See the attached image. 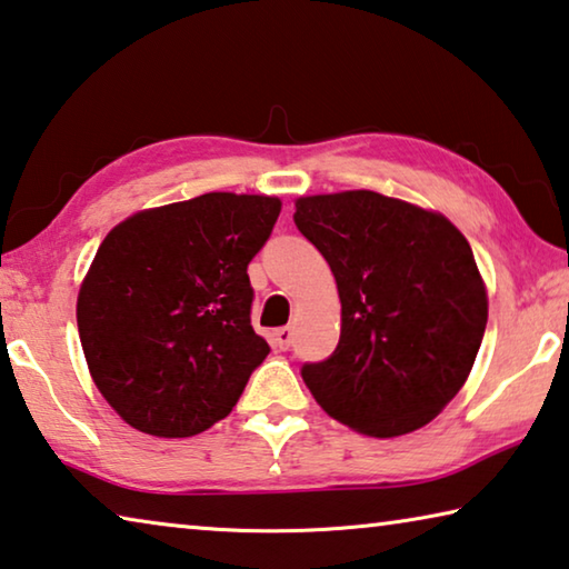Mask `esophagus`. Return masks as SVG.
<instances>
[{"mask_svg":"<svg viewBox=\"0 0 569 569\" xmlns=\"http://www.w3.org/2000/svg\"><path fill=\"white\" fill-rule=\"evenodd\" d=\"M272 346L277 350H290L292 346V330L290 328H279L272 332Z\"/></svg>","mask_w":569,"mask_h":569,"instance_id":"obj_1","label":"esophagus"}]
</instances>
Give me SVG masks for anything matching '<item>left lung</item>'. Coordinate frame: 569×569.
I'll use <instances>...</instances> for the list:
<instances>
[{
	"instance_id": "1",
	"label": "left lung",
	"mask_w": 569,
	"mask_h": 569,
	"mask_svg": "<svg viewBox=\"0 0 569 569\" xmlns=\"http://www.w3.org/2000/svg\"><path fill=\"white\" fill-rule=\"evenodd\" d=\"M295 223L338 282L340 342L302 368L322 411L393 439L431 423L467 383L487 330V284L439 211L356 189L295 201Z\"/></svg>"
}]
</instances>
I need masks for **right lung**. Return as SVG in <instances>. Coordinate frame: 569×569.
<instances>
[{"label":"right lung","instance_id":"right-lung-1","mask_svg":"<svg viewBox=\"0 0 569 569\" xmlns=\"http://www.w3.org/2000/svg\"><path fill=\"white\" fill-rule=\"evenodd\" d=\"M282 201L211 191L108 231L80 284L92 383L136 431L186 439L231 413L269 346L251 328L247 267Z\"/></svg>","mask_w":569,"mask_h":569}]
</instances>
